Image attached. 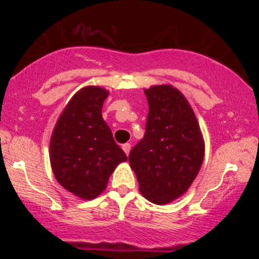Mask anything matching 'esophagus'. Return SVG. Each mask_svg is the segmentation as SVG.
Instances as JSON below:
<instances>
[{"mask_svg":"<svg viewBox=\"0 0 259 259\" xmlns=\"http://www.w3.org/2000/svg\"><path fill=\"white\" fill-rule=\"evenodd\" d=\"M122 148V150L125 151V154H126V155H129V153H130V149H132V145L129 144V143H126V144H124L121 146Z\"/></svg>","mask_w":259,"mask_h":259,"instance_id":"1","label":"esophagus"}]
</instances>
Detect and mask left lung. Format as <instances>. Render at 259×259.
Returning <instances> with one entry per match:
<instances>
[{"mask_svg":"<svg viewBox=\"0 0 259 259\" xmlns=\"http://www.w3.org/2000/svg\"><path fill=\"white\" fill-rule=\"evenodd\" d=\"M149 104L144 138L132 149L129 163L143 197L168 204L182 197L199 173L204 140L194 111L171 85L144 90Z\"/></svg>","mask_w":259,"mask_h":259,"instance_id":"left-lung-1","label":"left lung"}]
</instances>
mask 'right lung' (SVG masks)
Masks as SVG:
<instances>
[{"label": "right lung", "instance_id": "obj_1", "mask_svg": "<svg viewBox=\"0 0 259 259\" xmlns=\"http://www.w3.org/2000/svg\"><path fill=\"white\" fill-rule=\"evenodd\" d=\"M109 91L86 86L64 109L50 142V161L55 178L66 190L90 200L105 190L109 177L127 160L103 119L101 109Z\"/></svg>", "mask_w": 259, "mask_h": 259}]
</instances>
